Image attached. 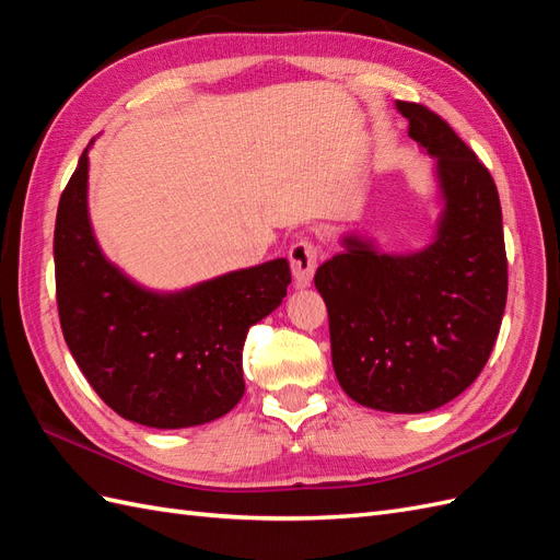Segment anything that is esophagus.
Wrapping results in <instances>:
<instances>
[{
    "label": "esophagus",
    "mask_w": 560,
    "mask_h": 560,
    "mask_svg": "<svg viewBox=\"0 0 560 560\" xmlns=\"http://www.w3.org/2000/svg\"><path fill=\"white\" fill-rule=\"evenodd\" d=\"M289 260L295 283L300 289H305L314 279V271H317V246L312 241H298L289 250Z\"/></svg>",
    "instance_id": "obj_1"
}]
</instances>
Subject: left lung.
<instances>
[{
  "mask_svg": "<svg viewBox=\"0 0 560 560\" xmlns=\"http://www.w3.org/2000/svg\"><path fill=\"white\" fill-rule=\"evenodd\" d=\"M395 108L435 161L433 234L409 253L346 234L314 285L328 307L340 388L369 409L423 413L462 395L490 360L506 307V250L497 186L476 153L433 110Z\"/></svg>",
  "mask_w": 560,
  "mask_h": 560,
  "instance_id": "1",
  "label": "left lung"
}]
</instances>
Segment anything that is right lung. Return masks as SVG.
Returning a JSON list of instances; mask_svg holds the SVG:
<instances>
[{
  "label": "right lung",
  "instance_id": "right-lung-1",
  "mask_svg": "<svg viewBox=\"0 0 560 560\" xmlns=\"http://www.w3.org/2000/svg\"><path fill=\"white\" fill-rule=\"evenodd\" d=\"M90 147L61 194L54 229L68 350L96 395L127 421L175 430L220 419L246 390L243 342L285 298L289 260L234 269L182 291L137 283L94 236Z\"/></svg>",
  "mask_w": 560,
  "mask_h": 560
}]
</instances>
